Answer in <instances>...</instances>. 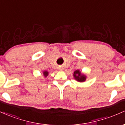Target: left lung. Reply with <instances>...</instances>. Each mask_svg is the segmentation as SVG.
<instances>
[{"instance_id": "8db88e82", "label": "left lung", "mask_w": 125, "mask_h": 125, "mask_svg": "<svg viewBox=\"0 0 125 125\" xmlns=\"http://www.w3.org/2000/svg\"><path fill=\"white\" fill-rule=\"evenodd\" d=\"M74 77L76 80H77V81L79 82H84L86 80V76L83 74H82L81 72L78 70L74 72V74H73Z\"/></svg>"}]
</instances>
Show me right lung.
<instances>
[{
	"label": "right lung",
	"instance_id": "1",
	"mask_svg": "<svg viewBox=\"0 0 125 125\" xmlns=\"http://www.w3.org/2000/svg\"><path fill=\"white\" fill-rule=\"evenodd\" d=\"M43 74H44V76L45 77H46L48 75V72L47 71H45V72H43Z\"/></svg>",
	"mask_w": 125,
	"mask_h": 125
}]
</instances>
